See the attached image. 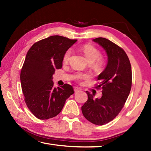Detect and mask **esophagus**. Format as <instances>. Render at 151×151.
<instances>
[{"mask_svg": "<svg viewBox=\"0 0 151 151\" xmlns=\"http://www.w3.org/2000/svg\"><path fill=\"white\" fill-rule=\"evenodd\" d=\"M74 91H75V93H77L80 91H81V89L78 88V87H75V88H74Z\"/></svg>", "mask_w": 151, "mask_h": 151, "instance_id": "esophagus-1", "label": "esophagus"}]
</instances>
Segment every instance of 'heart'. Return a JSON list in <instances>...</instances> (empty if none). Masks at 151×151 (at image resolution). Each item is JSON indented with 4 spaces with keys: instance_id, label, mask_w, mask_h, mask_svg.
<instances>
[{
    "instance_id": "1",
    "label": "heart",
    "mask_w": 151,
    "mask_h": 151,
    "mask_svg": "<svg viewBox=\"0 0 151 151\" xmlns=\"http://www.w3.org/2000/svg\"><path fill=\"white\" fill-rule=\"evenodd\" d=\"M83 52L84 54V56L87 58L88 61L89 63L93 62L94 66L96 68L99 69L102 67L104 64V60H102L101 57V52L95 47L91 45H85L82 48ZM72 50L71 49H68L66 52L64 53L63 56V63H67L69 60V58L71 55ZM88 77V75L86 74H81L78 73L76 75V78L78 80H82L86 79Z\"/></svg>"
}]
</instances>
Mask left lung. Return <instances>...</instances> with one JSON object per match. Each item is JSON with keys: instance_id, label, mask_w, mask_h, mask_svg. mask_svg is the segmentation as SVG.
<instances>
[{"instance_id": "obj_1", "label": "left lung", "mask_w": 151, "mask_h": 151, "mask_svg": "<svg viewBox=\"0 0 151 151\" xmlns=\"http://www.w3.org/2000/svg\"><path fill=\"white\" fill-rule=\"evenodd\" d=\"M104 49L108 63L98 76L102 97L94 99V94L86 91L88 101L82 106L86 119L97 125L112 121L123 108L132 86V68L129 57L123 49L104 37L93 40Z\"/></svg>"}]
</instances>
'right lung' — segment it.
<instances>
[{
    "mask_svg": "<svg viewBox=\"0 0 151 151\" xmlns=\"http://www.w3.org/2000/svg\"><path fill=\"white\" fill-rule=\"evenodd\" d=\"M76 41L52 36L35 43L28 51L21 71V88L28 108L40 119L56 116L74 93L69 84L54 88L52 75L62 68L64 53Z\"/></svg>",
    "mask_w": 151,
    "mask_h": 151,
    "instance_id": "right-lung-1",
    "label": "right lung"
}]
</instances>
